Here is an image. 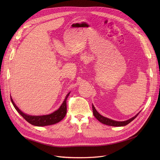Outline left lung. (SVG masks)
<instances>
[{"label": "left lung", "mask_w": 160, "mask_h": 160, "mask_svg": "<svg viewBox=\"0 0 160 160\" xmlns=\"http://www.w3.org/2000/svg\"><path fill=\"white\" fill-rule=\"evenodd\" d=\"M92 111H93V114H94V116L100 122H101L103 124H105V125H109V126H113V127H122V126H125L127 125H128L129 123H130L132 121H133L137 117H138V115L139 114L138 113L137 115L132 117V118L128 120H126V121H124V122H117V121H115V120H112L111 119H109L108 118H106L103 116H102L101 115H100V114L96 111V108H94V105L92 104Z\"/></svg>", "instance_id": "8db88e82"}]
</instances>
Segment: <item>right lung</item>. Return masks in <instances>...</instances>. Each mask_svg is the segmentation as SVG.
I'll list each match as a JSON object with an SVG mask.
<instances>
[{
  "label": "right lung",
  "instance_id": "1",
  "mask_svg": "<svg viewBox=\"0 0 160 160\" xmlns=\"http://www.w3.org/2000/svg\"><path fill=\"white\" fill-rule=\"evenodd\" d=\"M70 93H68L64 101H63L62 104L61 106L59 107V108L53 112L52 113L50 114V115H42V116H31L27 115V114L22 112L18 107L17 106L14 104L12 99L11 98V101L15 108L16 110L20 114V115L23 117L28 123L30 124L35 125V126H38V127H43V126H48V125H54L56 124L58 122H59L61 120H62L64 117L66 116V110H67V107H66V100L68 97L69 96Z\"/></svg>",
  "mask_w": 160,
  "mask_h": 160
}]
</instances>
